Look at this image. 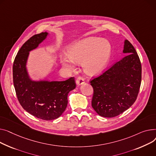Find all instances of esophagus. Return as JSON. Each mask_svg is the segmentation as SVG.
Here are the masks:
<instances>
[{
  "label": "esophagus",
  "mask_w": 156,
  "mask_h": 156,
  "mask_svg": "<svg viewBox=\"0 0 156 156\" xmlns=\"http://www.w3.org/2000/svg\"><path fill=\"white\" fill-rule=\"evenodd\" d=\"M84 79L82 77H79L76 80V84L77 86H81L82 84H84Z\"/></svg>",
  "instance_id": "esophagus-1"
}]
</instances>
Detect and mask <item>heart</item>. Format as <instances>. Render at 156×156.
Here are the masks:
<instances>
[{
    "mask_svg": "<svg viewBox=\"0 0 156 156\" xmlns=\"http://www.w3.org/2000/svg\"><path fill=\"white\" fill-rule=\"evenodd\" d=\"M112 45L107 40L90 37L72 44L67 54L60 56L62 67L69 71L76 69V63H82L87 74L94 76L103 71L108 66L112 55Z\"/></svg>",
    "mask_w": 156,
    "mask_h": 156,
    "instance_id": "1",
    "label": "heart"
}]
</instances>
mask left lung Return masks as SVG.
<instances>
[{
    "instance_id": "8db88e82",
    "label": "left lung",
    "mask_w": 156,
    "mask_h": 156,
    "mask_svg": "<svg viewBox=\"0 0 156 156\" xmlns=\"http://www.w3.org/2000/svg\"><path fill=\"white\" fill-rule=\"evenodd\" d=\"M123 53L128 54L90 81L94 89L92 107L101 116L112 118L122 114L138 96L142 79L139 57L127 40L124 41Z\"/></svg>"
}]
</instances>
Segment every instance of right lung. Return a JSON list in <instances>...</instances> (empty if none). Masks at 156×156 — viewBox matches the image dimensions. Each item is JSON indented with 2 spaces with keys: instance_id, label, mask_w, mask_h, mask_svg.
Listing matches in <instances>:
<instances>
[{
  "instance_id": "right-lung-1",
  "label": "right lung",
  "mask_w": 156,
  "mask_h": 156,
  "mask_svg": "<svg viewBox=\"0 0 156 156\" xmlns=\"http://www.w3.org/2000/svg\"><path fill=\"white\" fill-rule=\"evenodd\" d=\"M47 32L33 36L18 51L13 64V82L16 95L24 109L44 120L60 117L68 104L70 91L76 88L74 77L63 81L33 80L27 71L30 51L37 48L47 36Z\"/></svg>"
}]
</instances>
